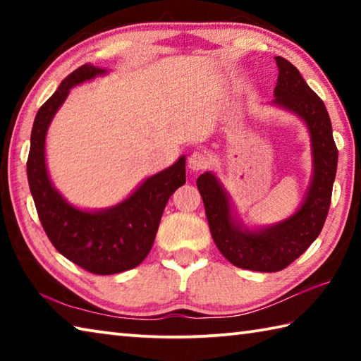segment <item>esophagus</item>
<instances>
[{"label": "esophagus", "mask_w": 361, "mask_h": 361, "mask_svg": "<svg viewBox=\"0 0 361 361\" xmlns=\"http://www.w3.org/2000/svg\"><path fill=\"white\" fill-rule=\"evenodd\" d=\"M212 166V159L204 151H194L188 159V167L192 170V172H202Z\"/></svg>", "instance_id": "esophagus-1"}]
</instances>
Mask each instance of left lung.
<instances>
[{
	"mask_svg": "<svg viewBox=\"0 0 361 361\" xmlns=\"http://www.w3.org/2000/svg\"><path fill=\"white\" fill-rule=\"evenodd\" d=\"M276 62L279 78L274 89V103L302 118L312 138L314 176L301 209L271 228L258 232L242 231L231 216L229 197L215 175L207 172L197 178L205 215L218 250L234 266L259 272L282 271L319 237L331 205L338 167V148L325 103L305 84L295 65L283 57H276Z\"/></svg>",
	"mask_w": 361,
	"mask_h": 361,
	"instance_id": "8db88e82",
	"label": "left lung"
}]
</instances>
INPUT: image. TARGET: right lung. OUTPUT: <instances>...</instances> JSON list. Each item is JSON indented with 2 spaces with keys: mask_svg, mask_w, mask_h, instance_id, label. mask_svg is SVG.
<instances>
[{
  "mask_svg": "<svg viewBox=\"0 0 361 361\" xmlns=\"http://www.w3.org/2000/svg\"><path fill=\"white\" fill-rule=\"evenodd\" d=\"M103 73L105 70L92 63L79 66L39 108L30 138L27 176L39 221L57 252L84 271L111 276L137 267L148 256L170 195L186 183V159L183 156L172 167L151 176L129 199L113 209L92 213L66 204L47 175V127L73 85Z\"/></svg>",
  "mask_w": 361,
  "mask_h": 361,
  "instance_id": "obj_1",
  "label": "right lung"
}]
</instances>
